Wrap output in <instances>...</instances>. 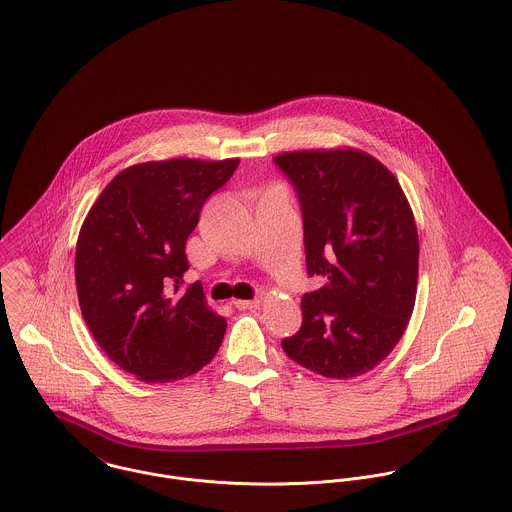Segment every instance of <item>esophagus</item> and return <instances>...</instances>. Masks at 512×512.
<instances>
[{
	"mask_svg": "<svg viewBox=\"0 0 512 512\" xmlns=\"http://www.w3.org/2000/svg\"><path fill=\"white\" fill-rule=\"evenodd\" d=\"M234 307L236 309H256V307H260V299H234L233 301Z\"/></svg>",
	"mask_w": 512,
	"mask_h": 512,
	"instance_id": "obj_1",
	"label": "esophagus"
}]
</instances>
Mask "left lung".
<instances>
[{"instance_id":"8db88e82","label":"left lung","mask_w":512,"mask_h":512,"mask_svg":"<svg viewBox=\"0 0 512 512\" xmlns=\"http://www.w3.org/2000/svg\"><path fill=\"white\" fill-rule=\"evenodd\" d=\"M297 189L309 276L301 330L281 340L299 366L330 379L373 370L397 346L415 309L419 233L397 178L372 154L313 148L278 154Z\"/></svg>"}]
</instances>
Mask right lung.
<instances>
[{
	"mask_svg": "<svg viewBox=\"0 0 512 512\" xmlns=\"http://www.w3.org/2000/svg\"><path fill=\"white\" fill-rule=\"evenodd\" d=\"M240 158H172L119 172L95 199L76 244V289L93 340L144 383H170L205 368L227 321L201 283L180 291L187 236L207 197Z\"/></svg>",
	"mask_w": 512,
	"mask_h": 512,
	"instance_id": "1",
	"label": "right lung"
}]
</instances>
